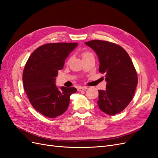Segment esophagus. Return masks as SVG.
Here are the masks:
<instances>
[{
    "mask_svg": "<svg viewBox=\"0 0 158 158\" xmlns=\"http://www.w3.org/2000/svg\"><path fill=\"white\" fill-rule=\"evenodd\" d=\"M86 89H88L86 86H80L78 88V91H79V92H82V91L85 90Z\"/></svg>",
    "mask_w": 158,
    "mask_h": 158,
    "instance_id": "1",
    "label": "esophagus"
}]
</instances>
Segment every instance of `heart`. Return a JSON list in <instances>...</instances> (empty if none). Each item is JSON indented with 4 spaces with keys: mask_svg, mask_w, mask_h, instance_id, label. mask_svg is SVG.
Here are the masks:
<instances>
[{
    "mask_svg": "<svg viewBox=\"0 0 158 158\" xmlns=\"http://www.w3.org/2000/svg\"><path fill=\"white\" fill-rule=\"evenodd\" d=\"M90 55H92V54L91 53V52H89V51H84V52H83L82 54V59L85 58V57H86V56H89Z\"/></svg>",
    "mask_w": 158,
    "mask_h": 158,
    "instance_id": "1",
    "label": "heart"
}]
</instances>
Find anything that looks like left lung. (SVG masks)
I'll use <instances>...</instances> for the list:
<instances>
[{"label": "left lung", "mask_w": 158, "mask_h": 158, "mask_svg": "<svg viewBox=\"0 0 158 158\" xmlns=\"http://www.w3.org/2000/svg\"><path fill=\"white\" fill-rule=\"evenodd\" d=\"M85 44L96 52L99 73L106 74V90H98L99 107L109 115L119 113L131 102L138 84L131 59L121 46L111 42L92 40Z\"/></svg>", "instance_id": "left-lung-1"}]
</instances>
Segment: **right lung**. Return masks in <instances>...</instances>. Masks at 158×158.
Segmentation results:
<instances>
[{"instance_id": "right-lung-1", "label": "right lung", "mask_w": 158, "mask_h": 158, "mask_svg": "<svg viewBox=\"0 0 158 158\" xmlns=\"http://www.w3.org/2000/svg\"><path fill=\"white\" fill-rule=\"evenodd\" d=\"M77 43H52L43 45L32 52L23 72V88L36 111L43 115L55 118L68 109L74 87L59 89L55 85L59 70L65 59L77 47Z\"/></svg>"}]
</instances>
